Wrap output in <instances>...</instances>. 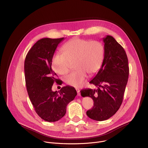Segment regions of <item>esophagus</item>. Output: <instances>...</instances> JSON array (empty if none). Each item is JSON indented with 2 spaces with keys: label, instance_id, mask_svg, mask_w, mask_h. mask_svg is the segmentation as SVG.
I'll list each match as a JSON object with an SVG mask.
<instances>
[{
  "label": "esophagus",
  "instance_id": "1",
  "mask_svg": "<svg viewBox=\"0 0 148 148\" xmlns=\"http://www.w3.org/2000/svg\"><path fill=\"white\" fill-rule=\"evenodd\" d=\"M76 91H77V95H78V96H80V90H79V89L76 88Z\"/></svg>",
  "mask_w": 148,
  "mask_h": 148
}]
</instances>
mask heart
<instances>
[{
    "label": "heart",
    "instance_id": "1",
    "mask_svg": "<svg viewBox=\"0 0 148 148\" xmlns=\"http://www.w3.org/2000/svg\"><path fill=\"white\" fill-rule=\"evenodd\" d=\"M62 54H56L51 61L52 68L57 74L67 73L75 62L77 69L64 78L69 85L79 87L86 82L87 74L90 76L101 69L105 56V47L99 41L74 38L62 46Z\"/></svg>",
    "mask_w": 148,
    "mask_h": 148
}]
</instances>
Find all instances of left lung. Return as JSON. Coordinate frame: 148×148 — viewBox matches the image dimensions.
<instances>
[{
  "mask_svg": "<svg viewBox=\"0 0 148 148\" xmlns=\"http://www.w3.org/2000/svg\"><path fill=\"white\" fill-rule=\"evenodd\" d=\"M105 56L103 64L90 83L97 89L81 90L82 97H91L92 109L87 111L91 119L102 121L113 116L122 104L129 76L128 60L123 48L111 36L103 38Z\"/></svg>",
  "mask_w": 148,
  "mask_h": 148,
  "instance_id": "1",
  "label": "left lung"
}]
</instances>
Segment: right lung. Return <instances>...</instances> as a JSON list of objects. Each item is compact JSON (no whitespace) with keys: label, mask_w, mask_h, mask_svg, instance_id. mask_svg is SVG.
<instances>
[{"label":"right lung","mask_w":148,"mask_h":148,"mask_svg":"<svg viewBox=\"0 0 148 148\" xmlns=\"http://www.w3.org/2000/svg\"><path fill=\"white\" fill-rule=\"evenodd\" d=\"M64 39L44 38L38 40L27 53L25 61L26 88L37 115L47 122H56L66 114L68 103L77 93L67 86L59 92L53 91L57 82V74L51 69V61L58 44Z\"/></svg>","instance_id":"1"}]
</instances>
